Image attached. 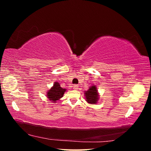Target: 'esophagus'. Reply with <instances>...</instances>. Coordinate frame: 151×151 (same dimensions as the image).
Segmentation results:
<instances>
[{
    "label": "esophagus",
    "instance_id": "1",
    "mask_svg": "<svg viewBox=\"0 0 151 151\" xmlns=\"http://www.w3.org/2000/svg\"><path fill=\"white\" fill-rule=\"evenodd\" d=\"M73 89H74V90H77V89H78V86L74 85V86H73Z\"/></svg>",
    "mask_w": 151,
    "mask_h": 151
}]
</instances>
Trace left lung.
<instances>
[{"mask_svg":"<svg viewBox=\"0 0 151 151\" xmlns=\"http://www.w3.org/2000/svg\"><path fill=\"white\" fill-rule=\"evenodd\" d=\"M86 101L91 104H96L99 99L98 93L96 87L93 86L90 87V88L85 92Z\"/></svg>","mask_w":151,"mask_h":151,"instance_id":"8db88e82","label":"left lung"}]
</instances>
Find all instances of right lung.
<instances>
[{
    "mask_svg": "<svg viewBox=\"0 0 151 151\" xmlns=\"http://www.w3.org/2000/svg\"><path fill=\"white\" fill-rule=\"evenodd\" d=\"M66 91L65 89H63L60 87L58 83H55L53 86L47 93V97L51 101L55 102L60 98H62L63 94Z\"/></svg>",
    "mask_w": 151,
    "mask_h": 151,
    "instance_id": "1",
    "label": "right lung"
}]
</instances>
